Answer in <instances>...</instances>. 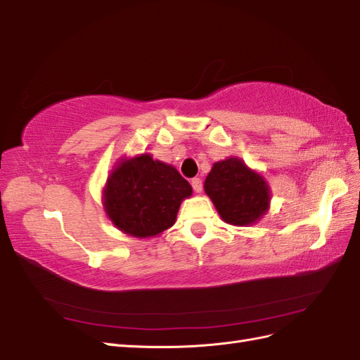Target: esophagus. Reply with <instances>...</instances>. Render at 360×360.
<instances>
[{
	"label": "esophagus",
	"instance_id": "1",
	"mask_svg": "<svg viewBox=\"0 0 360 360\" xmlns=\"http://www.w3.org/2000/svg\"><path fill=\"white\" fill-rule=\"evenodd\" d=\"M191 185H193V189L195 191V193H202L203 189V183L199 177H194L193 180H191Z\"/></svg>",
	"mask_w": 360,
	"mask_h": 360
}]
</instances>
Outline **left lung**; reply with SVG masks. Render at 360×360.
<instances>
[{
  "instance_id": "1",
  "label": "left lung",
  "mask_w": 360,
  "mask_h": 360,
  "mask_svg": "<svg viewBox=\"0 0 360 360\" xmlns=\"http://www.w3.org/2000/svg\"><path fill=\"white\" fill-rule=\"evenodd\" d=\"M205 193L224 221L231 225L258 222L270 202L266 181L238 158L214 163L205 180Z\"/></svg>"
}]
</instances>
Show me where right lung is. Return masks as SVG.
Segmentation results:
<instances>
[{"label": "right lung", "instance_id": "1", "mask_svg": "<svg viewBox=\"0 0 360 360\" xmlns=\"http://www.w3.org/2000/svg\"><path fill=\"white\" fill-rule=\"evenodd\" d=\"M193 188L175 167L148 153L121 161L110 175L105 211L124 233L149 238L174 225L183 199Z\"/></svg>", "mask_w": 360, "mask_h": 360}]
</instances>
